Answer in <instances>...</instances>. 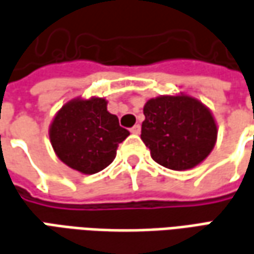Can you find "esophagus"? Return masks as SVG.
<instances>
[{
	"instance_id": "1",
	"label": "esophagus",
	"mask_w": 254,
	"mask_h": 254,
	"mask_svg": "<svg viewBox=\"0 0 254 254\" xmlns=\"http://www.w3.org/2000/svg\"><path fill=\"white\" fill-rule=\"evenodd\" d=\"M130 132L133 134H139L140 133V125L137 124V125H134L133 127H130Z\"/></svg>"
}]
</instances>
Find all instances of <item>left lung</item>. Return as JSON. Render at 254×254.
I'll return each instance as SVG.
<instances>
[{"mask_svg": "<svg viewBox=\"0 0 254 254\" xmlns=\"http://www.w3.org/2000/svg\"><path fill=\"white\" fill-rule=\"evenodd\" d=\"M143 114L141 140L151 158L165 168L190 170L214 149L217 124L211 111L196 98L186 94L150 98Z\"/></svg>", "mask_w": 254, "mask_h": 254, "instance_id": "obj_1", "label": "left lung"}]
</instances>
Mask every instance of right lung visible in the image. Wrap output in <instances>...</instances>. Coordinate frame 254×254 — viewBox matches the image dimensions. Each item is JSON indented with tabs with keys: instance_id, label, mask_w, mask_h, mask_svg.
<instances>
[{
	"instance_id": "1",
	"label": "right lung",
	"mask_w": 254,
	"mask_h": 254,
	"mask_svg": "<svg viewBox=\"0 0 254 254\" xmlns=\"http://www.w3.org/2000/svg\"><path fill=\"white\" fill-rule=\"evenodd\" d=\"M129 136L118 117L107 111L105 98H73L57 113L50 125L55 154L69 168L91 175L107 168L118 144Z\"/></svg>"
}]
</instances>
